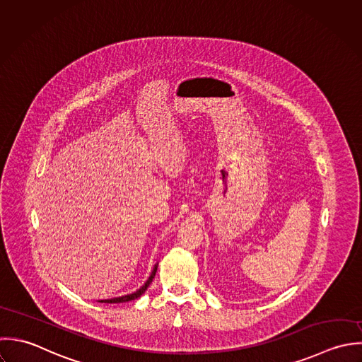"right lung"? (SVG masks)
Wrapping results in <instances>:
<instances>
[{
    "mask_svg": "<svg viewBox=\"0 0 362 362\" xmlns=\"http://www.w3.org/2000/svg\"><path fill=\"white\" fill-rule=\"evenodd\" d=\"M157 265H158V264H156V265H154V268H153V271H151V274H150L148 279L144 282V285H143L140 289H137L136 292H133V293H130V295L119 296V298H112V299L98 300V302H103V303H122V302H129V300H134V299L140 298V296L146 292V289L148 288V285L151 284V281H153V278H154V275H156V271H157Z\"/></svg>",
    "mask_w": 362,
    "mask_h": 362,
    "instance_id": "1",
    "label": "right lung"
}]
</instances>
